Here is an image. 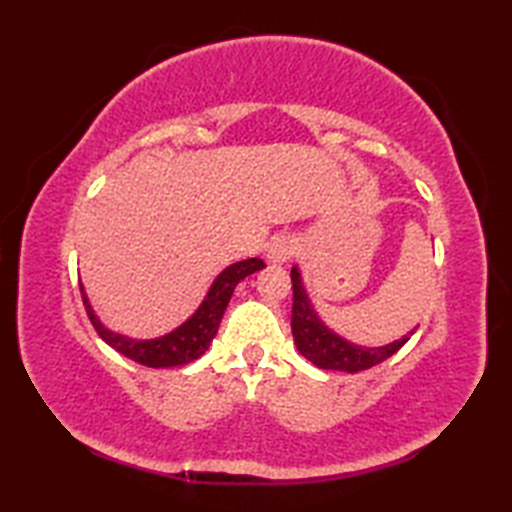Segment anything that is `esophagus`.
<instances>
[{
  "mask_svg": "<svg viewBox=\"0 0 512 512\" xmlns=\"http://www.w3.org/2000/svg\"><path fill=\"white\" fill-rule=\"evenodd\" d=\"M292 253H295V244H292L290 237H275L268 246L266 257L270 264H286Z\"/></svg>",
  "mask_w": 512,
  "mask_h": 512,
  "instance_id": "esophagus-1",
  "label": "esophagus"
}]
</instances>
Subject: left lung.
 Here are the masks:
<instances>
[{"label":"left lung","instance_id":"obj_1","mask_svg":"<svg viewBox=\"0 0 512 512\" xmlns=\"http://www.w3.org/2000/svg\"><path fill=\"white\" fill-rule=\"evenodd\" d=\"M292 317L290 328L295 336L297 350L321 369H339V372L356 374L363 369L374 367L394 356L402 345L409 341V334L402 336L400 341L389 343L385 347H358L347 343L341 336L330 332L314 314L306 290L301 286L299 270L292 268ZM413 334V332H411Z\"/></svg>","mask_w":512,"mask_h":512}]
</instances>
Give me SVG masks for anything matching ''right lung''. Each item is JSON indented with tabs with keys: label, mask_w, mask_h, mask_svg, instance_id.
<instances>
[{
	"label": "right lung",
	"mask_w": 512,
	"mask_h": 512,
	"mask_svg": "<svg viewBox=\"0 0 512 512\" xmlns=\"http://www.w3.org/2000/svg\"><path fill=\"white\" fill-rule=\"evenodd\" d=\"M264 266L266 264L257 257L228 266L224 273L213 281L209 295L202 301L198 312H195L187 323H182L178 330H173L171 334L160 336V339L154 341H134L127 339V336L110 332L99 319H96V314L88 303V297H85L83 292V286L81 297L94 330L99 332L101 339L110 347H114L118 354L132 358V361L147 367H178L195 361V358H200L209 350L213 336L217 334V328H220L228 301L233 297L235 286L244 277L257 273V270H262Z\"/></svg>",
	"instance_id": "add662e5"
}]
</instances>
